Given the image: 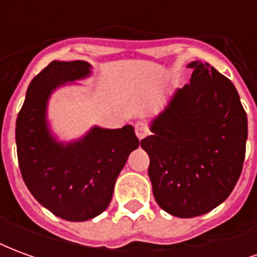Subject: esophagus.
<instances>
[{
    "label": "esophagus",
    "instance_id": "1",
    "mask_svg": "<svg viewBox=\"0 0 257 257\" xmlns=\"http://www.w3.org/2000/svg\"><path fill=\"white\" fill-rule=\"evenodd\" d=\"M135 132H136V136L139 138V140L145 139L146 136L149 135V129H147V125L145 122H136L135 125Z\"/></svg>",
    "mask_w": 257,
    "mask_h": 257
}]
</instances>
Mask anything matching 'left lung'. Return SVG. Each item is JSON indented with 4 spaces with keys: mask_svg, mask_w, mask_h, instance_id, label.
I'll use <instances>...</instances> for the list:
<instances>
[{
    "mask_svg": "<svg viewBox=\"0 0 257 257\" xmlns=\"http://www.w3.org/2000/svg\"><path fill=\"white\" fill-rule=\"evenodd\" d=\"M190 84L176 89L140 142L150 157L157 204L169 215L208 213L237 184L248 139V119L231 81L199 60Z\"/></svg>",
    "mask_w": 257,
    "mask_h": 257,
    "instance_id": "1",
    "label": "left lung"
}]
</instances>
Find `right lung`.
<instances>
[{"mask_svg": "<svg viewBox=\"0 0 257 257\" xmlns=\"http://www.w3.org/2000/svg\"><path fill=\"white\" fill-rule=\"evenodd\" d=\"M90 73L92 66L84 60H53L33 78L16 119L18 160L27 189L42 206L68 221L89 220L107 209L118 175L139 147L132 125L93 126L68 143L52 134L47 119L51 95Z\"/></svg>", "mask_w": 257, "mask_h": 257, "instance_id": "add662e5", "label": "right lung"}]
</instances>
